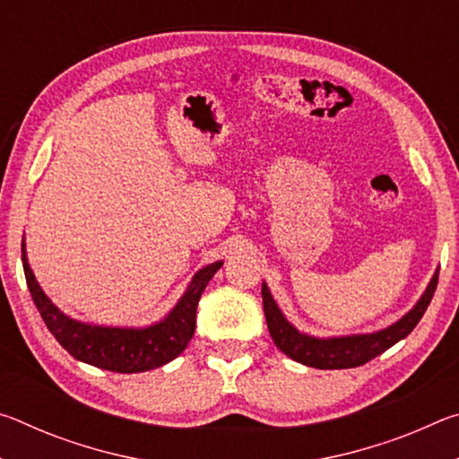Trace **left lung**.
Returning a JSON list of instances; mask_svg holds the SVG:
<instances>
[{
  "label": "left lung",
  "mask_w": 459,
  "mask_h": 459,
  "mask_svg": "<svg viewBox=\"0 0 459 459\" xmlns=\"http://www.w3.org/2000/svg\"><path fill=\"white\" fill-rule=\"evenodd\" d=\"M439 271H435L429 285H427L425 293L419 298L413 309L401 317L399 322L388 325L385 330L372 332V333H352V336H336V338H316L307 336V333L295 330L293 325L285 320L281 309L277 307L273 295H271L269 287L263 283L261 295H263V309H265V320L271 338H273L275 346L283 354L290 356L291 360L306 364L312 368L322 370H336V368H354L362 367L375 356L383 354L399 340L409 336L415 325L421 320L427 306L437 287Z\"/></svg>",
  "instance_id": "8db88e82"
}]
</instances>
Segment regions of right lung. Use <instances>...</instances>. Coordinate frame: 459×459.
Returning <instances> with one entry per match:
<instances>
[{
	"label": "right lung",
	"instance_id": "right-lung-1",
	"mask_svg": "<svg viewBox=\"0 0 459 459\" xmlns=\"http://www.w3.org/2000/svg\"><path fill=\"white\" fill-rule=\"evenodd\" d=\"M26 245L22 243V263L28 290L40 312L46 328L58 340L65 351L76 360L92 364L97 368L111 372H145L164 367L169 360L184 352L196 328V307L202 291L206 290L212 275L222 267V261L202 267L192 277L188 290L174 306L164 320L147 325V328H111V325H92L73 320L46 298L38 285L32 269L28 265Z\"/></svg>",
	"mask_w": 459,
	"mask_h": 459
}]
</instances>
